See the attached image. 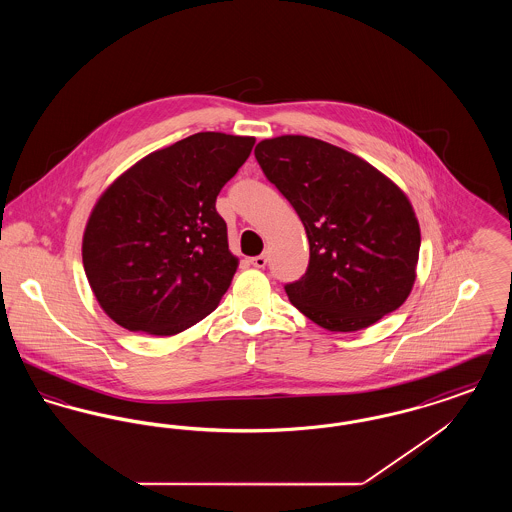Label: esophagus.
Instances as JSON below:
<instances>
[{
	"instance_id": "esophagus-1",
	"label": "esophagus",
	"mask_w": 512,
	"mask_h": 512,
	"mask_svg": "<svg viewBox=\"0 0 512 512\" xmlns=\"http://www.w3.org/2000/svg\"><path fill=\"white\" fill-rule=\"evenodd\" d=\"M267 261V255H257V257H251V259H249V263L255 268L267 267Z\"/></svg>"
}]
</instances>
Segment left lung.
<instances>
[{"mask_svg": "<svg viewBox=\"0 0 512 512\" xmlns=\"http://www.w3.org/2000/svg\"><path fill=\"white\" fill-rule=\"evenodd\" d=\"M255 159L292 203L309 267L286 293L330 332H355L399 309L413 290L420 228L413 205L361 157L309 136H278Z\"/></svg>", "mask_w": 512, "mask_h": 512, "instance_id": "8db88e82", "label": "left lung"}]
</instances>
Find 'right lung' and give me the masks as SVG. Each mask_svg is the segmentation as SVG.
<instances>
[{"label":"right lung","instance_id":"right-lung-1","mask_svg":"<svg viewBox=\"0 0 512 512\" xmlns=\"http://www.w3.org/2000/svg\"><path fill=\"white\" fill-rule=\"evenodd\" d=\"M253 144L197 132L149 153L99 197L82 261L101 309L119 326L174 336L217 309L238 259L215 203Z\"/></svg>","mask_w":512,"mask_h":512}]
</instances>
